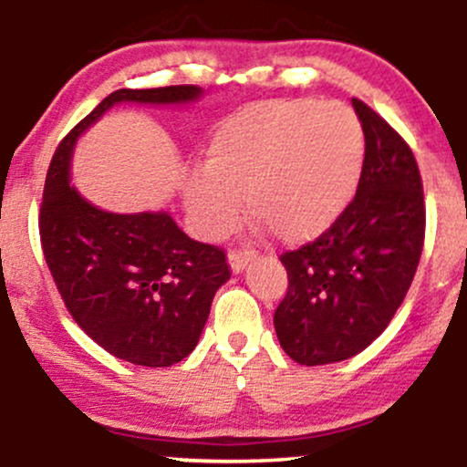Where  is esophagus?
<instances>
[{
	"label": "esophagus",
	"mask_w": 467,
	"mask_h": 467,
	"mask_svg": "<svg viewBox=\"0 0 467 467\" xmlns=\"http://www.w3.org/2000/svg\"><path fill=\"white\" fill-rule=\"evenodd\" d=\"M250 261V252H241V250H233L228 254V264H230V270L234 272V275H239V272H244V267L248 265Z\"/></svg>",
	"instance_id": "obj_1"
}]
</instances>
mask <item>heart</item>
Returning <instances> with one entry per match:
<instances>
[{"label":"heart","mask_w":467,"mask_h":467,"mask_svg":"<svg viewBox=\"0 0 467 467\" xmlns=\"http://www.w3.org/2000/svg\"><path fill=\"white\" fill-rule=\"evenodd\" d=\"M364 160L360 120L345 105L267 100L223 120L202 173L184 186L197 230L217 237L248 215L281 244H305L331 228L356 192Z\"/></svg>","instance_id":"obj_1"}]
</instances>
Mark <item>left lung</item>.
<instances>
[{"mask_svg": "<svg viewBox=\"0 0 467 467\" xmlns=\"http://www.w3.org/2000/svg\"><path fill=\"white\" fill-rule=\"evenodd\" d=\"M351 103L364 131L356 197L318 239L281 254L289 285L275 329L283 351L305 367L358 356L387 329L420 265L426 234L410 147L367 103Z\"/></svg>", "mask_w": 467, "mask_h": 467, "instance_id": "left-lung-1", "label": "left lung"}]
</instances>
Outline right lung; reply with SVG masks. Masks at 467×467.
Wrapping results in <instances>:
<instances>
[{"instance_id": "1", "label": "right lung", "mask_w": 467, "mask_h": 467, "mask_svg": "<svg viewBox=\"0 0 467 467\" xmlns=\"http://www.w3.org/2000/svg\"><path fill=\"white\" fill-rule=\"evenodd\" d=\"M200 96L197 85L118 89L63 138L46 175L39 234L58 294L94 342L140 367H171L195 349L213 296L230 278L226 252L192 241L169 213L100 211L69 184V160L80 133L109 107Z\"/></svg>"}]
</instances>
